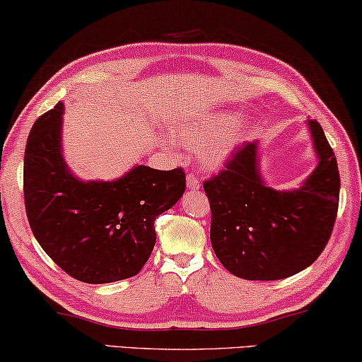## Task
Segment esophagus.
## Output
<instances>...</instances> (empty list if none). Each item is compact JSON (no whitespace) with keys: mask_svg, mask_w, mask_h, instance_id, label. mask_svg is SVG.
Segmentation results:
<instances>
[{"mask_svg":"<svg viewBox=\"0 0 362 362\" xmlns=\"http://www.w3.org/2000/svg\"><path fill=\"white\" fill-rule=\"evenodd\" d=\"M199 187H202V183H199L198 177L195 174H187V188H188V190H198Z\"/></svg>","mask_w":362,"mask_h":362,"instance_id":"esophagus-1","label":"esophagus"}]
</instances>
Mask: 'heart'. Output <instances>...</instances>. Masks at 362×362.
<instances>
[{"label": "heart", "mask_w": 362, "mask_h": 362, "mask_svg": "<svg viewBox=\"0 0 362 362\" xmlns=\"http://www.w3.org/2000/svg\"><path fill=\"white\" fill-rule=\"evenodd\" d=\"M234 115H221L203 123H182L172 129V134L182 146L190 151H203V159L208 165L223 163L226 154L234 144Z\"/></svg>", "instance_id": "heart-1"}]
</instances>
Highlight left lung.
Listing matches in <instances>:
<instances>
[{
  "mask_svg": "<svg viewBox=\"0 0 362 362\" xmlns=\"http://www.w3.org/2000/svg\"><path fill=\"white\" fill-rule=\"evenodd\" d=\"M309 128L319 165L298 190L278 192L263 183L252 141L203 182L214 253L235 276L257 281L293 276L328 244L338 213L339 172L320 123L309 120Z\"/></svg>",
  "mask_w": 362,
  "mask_h": 362,
  "instance_id": "8db88e82",
  "label": "left lung"
}]
</instances>
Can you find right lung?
<instances>
[{"label": "right lung", "mask_w": 362, "mask_h": 362, "mask_svg": "<svg viewBox=\"0 0 362 362\" xmlns=\"http://www.w3.org/2000/svg\"><path fill=\"white\" fill-rule=\"evenodd\" d=\"M62 113L58 102L37 118L27 138L24 202L32 233L78 281L132 278L154 249L156 218L185 192V172L138 165L113 182H81L62 156Z\"/></svg>", "instance_id": "add662e5"}]
</instances>
